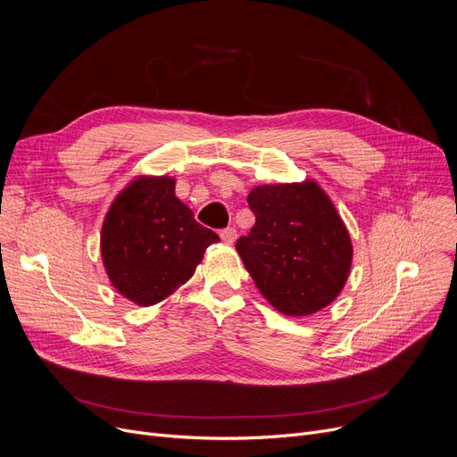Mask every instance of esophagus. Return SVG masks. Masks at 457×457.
I'll return each mask as SVG.
<instances>
[{
	"label": "esophagus",
	"instance_id": "obj_1",
	"mask_svg": "<svg viewBox=\"0 0 457 457\" xmlns=\"http://www.w3.org/2000/svg\"><path fill=\"white\" fill-rule=\"evenodd\" d=\"M220 238L226 245H233L235 238H237V229L235 228H226L220 231Z\"/></svg>",
	"mask_w": 457,
	"mask_h": 457
}]
</instances>
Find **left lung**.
<instances>
[{"label":"left lung","mask_w":457,"mask_h":457,"mask_svg":"<svg viewBox=\"0 0 457 457\" xmlns=\"http://www.w3.org/2000/svg\"><path fill=\"white\" fill-rule=\"evenodd\" d=\"M255 224L237 252L261 295L285 315L317 313L339 296L352 265L350 235L315 181L262 185L248 195Z\"/></svg>","instance_id":"obj_1"}]
</instances>
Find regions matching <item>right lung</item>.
Returning <instances> with one entry per match:
<instances>
[{
	"mask_svg": "<svg viewBox=\"0 0 457 457\" xmlns=\"http://www.w3.org/2000/svg\"><path fill=\"white\" fill-rule=\"evenodd\" d=\"M172 178H138L120 192L102 228V257L114 289L138 305L164 300L220 238L176 198Z\"/></svg>",
	"mask_w": 457,
	"mask_h": 457,
	"instance_id": "right-lung-1",
	"label": "right lung"
}]
</instances>
